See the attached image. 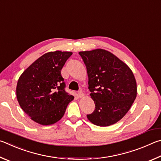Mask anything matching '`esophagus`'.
Instances as JSON below:
<instances>
[{
    "mask_svg": "<svg viewBox=\"0 0 161 161\" xmlns=\"http://www.w3.org/2000/svg\"><path fill=\"white\" fill-rule=\"evenodd\" d=\"M83 96H84V93L83 92V91H79L78 92V97L80 98H82V97H83Z\"/></svg>",
    "mask_w": 161,
    "mask_h": 161,
    "instance_id": "34e87169",
    "label": "esophagus"
}]
</instances>
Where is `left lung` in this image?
<instances>
[{
    "instance_id": "8db88e82",
    "label": "left lung",
    "mask_w": 161,
    "mask_h": 161,
    "mask_svg": "<svg viewBox=\"0 0 161 161\" xmlns=\"http://www.w3.org/2000/svg\"><path fill=\"white\" fill-rule=\"evenodd\" d=\"M88 76V89L95 109L87 115L95 125L108 126L127 113L137 95L134 75L125 62L109 51L80 52Z\"/></svg>"
}]
</instances>
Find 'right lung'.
<instances>
[{
  "label": "right lung",
  "mask_w": 161,
  "mask_h": 161,
  "mask_svg": "<svg viewBox=\"0 0 161 161\" xmlns=\"http://www.w3.org/2000/svg\"><path fill=\"white\" fill-rule=\"evenodd\" d=\"M71 52L44 53L24 70L18 80L16 95L19 106L34 122L51 125L64 115L74 97L64 91L61 70Z\"/></svg>",
  "instance_id": "1"
}]
</instances>
